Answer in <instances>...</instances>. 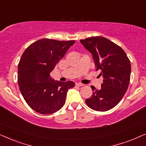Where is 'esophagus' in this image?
Here are the masks:
<instances>
[{
    "mask_svg": "<svg viewBox=\"0 0 146 146\" xmlns=\"http://www.w3.org/2000/svg\"><path fill=\"white\" fill-rule=\"evenodd\" d=\"M84 84H81V83H76V86H83Z\"/></svg>",
    "mask_w": 146,
    "mask_h": 146,
    "instance_id": "obj_1",
    "label": "esophagus"
}]
</instances>
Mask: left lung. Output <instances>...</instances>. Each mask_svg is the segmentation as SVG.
Here are the masks:
<instances>
[{
    "label": "left lung",
    "instance_id": "obj_1",
    "mask_svg": "<svg viewBox=\"0 0 146 146\" xmlns=\"http://www.w3.org/2000/svg\"><path fill=\"white\" fill-rule=\"evenodd\" d=\"M80 41L92 54L96 70H100V75L104 78L100 89L92 87L93 94L86 100V103L94 110H109L120 102L127 91L130 61L121 48L104 37H90Z\"/></svg>",
    "mask_w": 146,
    "mask_h": 146
}]
</instances>
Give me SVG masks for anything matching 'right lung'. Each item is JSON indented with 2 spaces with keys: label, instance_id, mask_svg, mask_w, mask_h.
Instances as JSON below:
<instances>
[{
  "label": "right lung",
  "instance_id": "obj_1",
  "mask_svg": "<svg viewBox=\"0 0 146 146\" xmlns=\"http://www.w3.org/2000/svg\"><path fill=\"white\" fill-rule=\"evenodd\" d=\"M74 43L43 38L24 52L18 67V84L24 99L35 111L51 114L63 107L67 92L75 83L56 81L50 73Z\"/></svg>",
  "mask_w": 146,
  "mask_h": 146
}]
</instances>
